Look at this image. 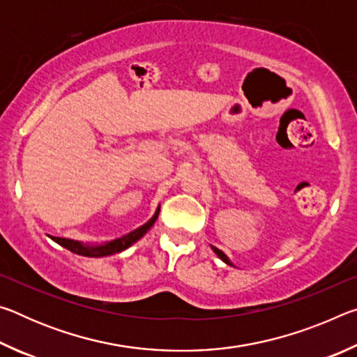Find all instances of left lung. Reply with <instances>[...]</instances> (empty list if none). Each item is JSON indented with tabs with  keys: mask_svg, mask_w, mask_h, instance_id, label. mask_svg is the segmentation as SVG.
Listing matches in <instances>:
<instances>
[{
	"mask_svg": "<svg viewBox=\"0 0 357 357\" xmlns=\"http://www.w3.org/2000/svg\"><path fill=\"white\" fill-rule=\"evenodd\" d=\"M211 249H213L214 250V253H215V255L217 257H219L220 259H222V261L223 263H227V264H229V266H233V263L231 261H229V258L225 255V253H223L222 250H219V249H217V247H214V245H211Z\"/></svg>",
	"mask_w": 357,
	"mask_h": 357,
	"instance_id": "1",
	"label": "left lung"
}]
</instances>
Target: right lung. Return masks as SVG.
Returning a JSON list of instances; mask_svg holds the SVG:
<instances>
[{
	"label": "right lung",
	"instance_id": "obj_1",
	"mask_svg": "<svg viewBox=\"0 0 357 357\" xmlns=\"http://www.w3.org/2000/svg\"><path fill=\"white\" fill-rule=\"evenodd\" d=\"M160 213V206L155 209L154 215L151 217V219L144 223V225L138 227L134 231H130L128 234H124V236L116 238L110 241V243H105V244H100V245H91V244H83V243H78V241L74 239H66V238H55V236H50L53 241H55L56 244L63 245L64 249L70 250L72 253H77V255H83V257H93V258H98V257H108V255H113V253H119L126 249H129V247L137 243L138 239L142 236L146 234L148 229L154 225V222L157 220V215Z\"/></svg>",
	"mask_w": 357,
	"mask_h": 357
}]
</instances>
